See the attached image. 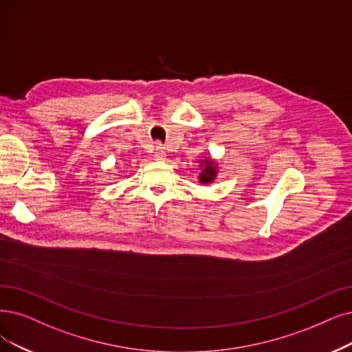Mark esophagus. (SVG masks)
Listing matches in <instances>:
<instances>
[{
    "instance_id": "34e87169",
    "label": "esophagus",
    "mask_w": 352,
    "mask_h": 352,
    "mask_svg": "<svg viewBox=\"0 0 352 352\" xmlns=\"http://www.w3.org/2000/svg\"><path fill=\"white\" fill-rule=\"evenodd\" d=\"M154 157H156L157 160H163L166 157V153H164V148L162 147V144H157L156 148H154Z\"/></svg>"
}]
</instances>
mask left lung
<instances>
[{"label": "left lung", "instance_id": "8db88e82", "mask_svg": "<svg viewBox=\"0 0 352 352\" xmlns=\"http://www.w3.org/2000/svg\"><path fill=\"white\" fill-rule=\"evenodd\" d=\"M215 170H217V167L212 164V162L206 160L205 167H204V170H202L201 177H199L202 184H210V182L215 179V175H217Z\"/></svg>", "mask_w": 352, "mask_h": 352}]
</instances>
